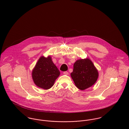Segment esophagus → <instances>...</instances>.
<instances>
[{"mask_svg": "<svg viewBox=\"0 0 129 129\" xmlns=\"http://www.w3.org/2000/svg\"><path fill=\"white\" fill-rule=\"evenodd\" d=\"M63 74H64V75H69V73L68 72H64L63 73Z\"/></svg>", "mask_w": 129, "mask_h": 129, "instance_id": "1", "label": "esophagus"}]
</instances>
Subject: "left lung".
Wrapping results in <instances>:
<instances>
[{"instance_id": "1", "label": "left lung", "mask_w": 129, "mask_h": 129, "mask_svg": "<svg viewBox=\"0 0 129 129\" xmlns=\"http://www.w3.org/2000/svg\"><path fill=\"white\" fill-rule=\"evenodd\" d=\"M71 75L75 86L79 89L84 90L95 83L99 73L92 61L86 58L79 59L74 62Z\"/></svg>"}]
</instances>
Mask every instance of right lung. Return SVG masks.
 <instances>
[{"label": "right lung", "instance_id": "right-lung-1", "mask_svg": "<svg viewBox=\"0 0 129 129\" xmlns=\"http://www.w3.org/2000/svg\"><path fill=\"white\" fill-rule=\"evenodd\" d=\"M60 72L52 61V57L41 56L32 72L34 83L39 88L47 90L54 84Z\"/></svg>", "mask_w": 129, "mask_h": 129}]
</instances>
